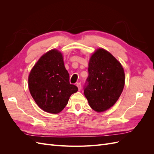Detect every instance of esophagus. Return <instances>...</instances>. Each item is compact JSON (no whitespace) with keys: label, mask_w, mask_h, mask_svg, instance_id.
Segmentation results:
<instances>
[{"label":"esophagus","mask_w":154,"mask_h":154,"mask_svg":"<svg viewBox=\"0 0 154 154\" xmlns=\"http://www.w3.org/2000/svg\"><path fill=\"white\" fill-rule=\"evenodd\" d=\"M76 86L78 88V90L80 91L81 90V88H82V85H81V83L80 82H78L76 83Z\"/></svg>","instance_id":"1"}]
</instances>
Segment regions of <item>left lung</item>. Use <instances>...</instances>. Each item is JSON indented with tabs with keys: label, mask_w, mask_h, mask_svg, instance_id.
Listing matches in <instances>:
<instances>
[{
	"label": "left lung",
	"mask_w": 154,
	"mask_h": 154,
	"mask_svg": "<svg viewBox=\"0 0 154 154\" xmlns=\"http://www.w3.org/2000/svg\"><path fill=\"white\" fill-rule=\"evenodd\" d=\"M88 71L84 94L93 110L105 111L116 103L123 92V68L108 51L98 49L90 58Z\"/></svg>",
	"instance_id": "left-lung-1"
}]
</instances>
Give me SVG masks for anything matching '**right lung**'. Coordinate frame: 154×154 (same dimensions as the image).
I'll use <instances>...</instances> for the list:
<instances>
[{
	"label": "right lung",
	"instance_id": "1",
	"mask_svg": "<svg viewBox=\"0 0 154 154\" xmlns=\"http://www.w3.org/2000/svg\"><path fill=\"white\" fill-rule=\"evenodd\" d=\"M29 89L40 109L58 114L67 105L70 96L78 87L69 82L62 53L56 49L42 57L29 75Z\"/></svg>",
	"mask_w": 154,
	"mask_h": 154
}]
</instances>
